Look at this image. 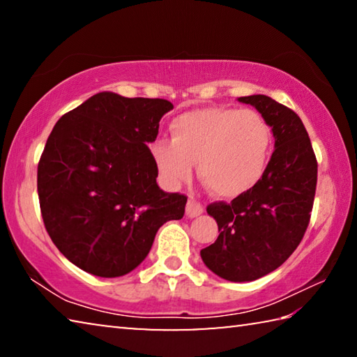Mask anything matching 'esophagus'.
Wrapping results in <instances>:
<instances>
[{
    "label": "esophagus",
    "mask_w": 357,
    "mask_h": 357,
    "mask_svg": "<svg viewBox=\"0 0 357 357\" xmlns=\"http://www.w3.org/2000/svg\"><path fill=\"white\" fill-rule=\"evenodd\" d=\"M203 204L200 202H197L195 198H189V202H187V206H185V215L190 217V219H193V217H198L203 214Z\"/></svg>",
    "instance_id": "34e87169"
}]
</instances>
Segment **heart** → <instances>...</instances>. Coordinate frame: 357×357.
I'll list each match as a JSON object with an SVG mask.
<instances>
[{"label":"heart","instance_id":"b5f03b06","mask_svg":"<svg viewBox=\"0 0 357 357\" xmlns=\"http://www.w3.org/2000/svg\"><path fill=\"white\" fill-rule=\"evenodd\" d=\"M170 140H155L151 154L167 184L189 181L193 164L214 195L236 198L261 181L273 151V130L250 108L209 107L179 114Z\"/></svg>","mask_w":357,"mask_h":357}]
</instances>
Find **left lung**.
<instances>
[{
	"label": "left lung",
	"mask_w": 357,
	"mask_h": 357,
	"mask_svg": "<svg viewBox=\"0 0 357 357\" xmlns=\"http://www.w3.org/2000/svg\"><path fill=\"white\" fill-rule=\"evenodd\" d=\"M255 107L273 129L274 153L263 178L231 203L206 208L219 238L200 252L222 279L252 282L287 261L304 238L317 190L318 164L309 134L291 108L263 94L239 98Z\"/></svg>",
	"instance_id": "obj_1"
}]
</instances>
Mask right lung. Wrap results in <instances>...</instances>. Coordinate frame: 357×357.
<instances>
[{
    "instance_id": "obj_1",
    "label": "right lung",
    "mask_w": 357,
    "mask_h": 357,
    "mask_svg": "<svg viewBox=\"0 0 357 357\" xmlns=\"http://www.w3.org/2000/svg\"><path fill=\"white\" fill-rule=\"evenodd\" d=\"M172 108L104 91L58 119L38 165V193L48 236L77 268L108 279L129 274L157 229L183 219L187 197L157 185L148 148Z\"/></svg>"
}]
</instances>
